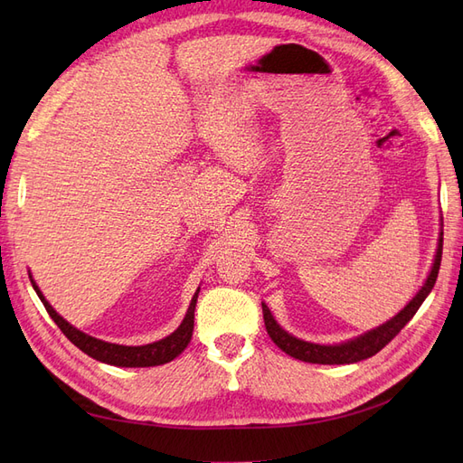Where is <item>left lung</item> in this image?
<instances>
[{
	"label": "left lung",
	"mask_w": 463,
	"mask_h": 463,
	"mask_svg": "<svg viewBox=\"0 0 463 463\" xmlns=\"http://www.w3.org/2000/svg\"><path fill=\"white\" fill-rule=\"evenodd\" d=\"M440 259H442V232L439 237V249L437 255H434L432 269L425 279L423 288L417 291V296L403 307V309L386 320L384 325L376 326L374 330H369L363 335H357L354 340H347L344 344H335V345H320V344H311L296 338L289 332H286L282 326L274 320L272 313L269 307L262 303V317H264V326L266 332L272 338V342L286 352L288 355L296 357L305 363H318V365H349V363H357L363 359H369L374 354L381 352V349L392 342L398 335V332L408 325V322L413 318L419 307L427 299L430 289L434 288V282H437L439 269H440Z\"/></svg>",
	"instance_id": "1"
}]
</instances>
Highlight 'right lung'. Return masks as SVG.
<instances>
[{
	"label": "right lung",
	"instance_id": "obj_1",
	"mask_svg": "<svg viewBox=\"0 0 463 463\" xmlns=\"http://www.w3.org/2000/svg\"><path fill=\"white\" fill-rule=\"evenodd\" d=\"M31 282H33L34 291L38 293L40 301L44 303L48 315L52 317L55 325L60 326V330L67 335L69 342H73L80 349V352H85L92 359L108 363V365H114V367H156V365H164V363H170L172 359H175L191 342L193 326H194V307H197V298H199L201 288L194 291V296H193L191 305L187 309V315H185L184 322H181L175 332H172L170 335H165L164 340L152 342V344H146V345H119V344H109V342H102L98 338H92V335L80 332L75 326L69 325V322L63 317H60L58 313L53 311V307L44 299V296H42V291L38 289L33 276H31Z\"/></svg>",
	"mask_w": 463,
	"mask_h": 463
}]
</instances>
